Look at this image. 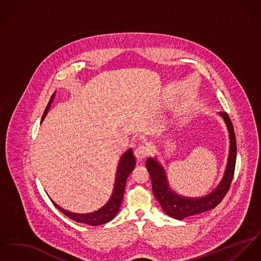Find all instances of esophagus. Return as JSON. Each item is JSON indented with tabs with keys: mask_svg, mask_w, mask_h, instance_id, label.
<instances>
[{
	"mask_svg": "<svg viewBox=\"0 0 261 261\" xmlns=\"http://www.w3.org/2000/svg\"><path fill=\"white\" fill-rule=\"evenodd\" d=\"M150 154V148L147 145H139L134 150V155L138 160H143Z\"/></svg>",
	"mask_w": 261,
	"mask_h": 261,
	"instance_id": "esophagus-1",
	"label": "esophagus"
}]
</instances>
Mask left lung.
<instances>
[{"instance_id":"obj_1","label":"left lung","mask_w":261,"mask_h":261,"mask_svg":"<svg viewBox=\"0 0 261 261\" xmlns=\"http://www.w3.org/2000/svg\"><path fill=\"white\" fill-rule=\"evenodd\" d=\"M219 114L223 117L228 128L230 137V150L223 179L216 187V189L210 194L201 198H186L177 195L175 192L170 190L166 179V174L157 160L148 158L146 161V168L150 174L152 181L153 193L163 210L175 219H183L185 217L213 209L222 201L230 188L236 162V138L231 120L228 114L226 112H220Z\"/></svg>"}]
</instances>
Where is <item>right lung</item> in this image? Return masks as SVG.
Here are the masks:
<instances>
[{"mask_svg":"<svg viewBox=\"0 0 261 261\" xmlns=\"http://www.w3.org/2000/svg\"><path fill=\"white\" fill-rule=\"evenodd\" d=\"M53 97H54V94L52 95V97H51V99H50V101H49V103L46 107V110H45L43 117H42V121L47 115V112H48V110L51 106ZM135 164H136L135 157L133 156L132 150L129 149L126 153L123 154V156L120 159L118 169H117L115 186H114V190H113V193L111 195V198L102 208H100L97 211H94L92 213H87V214H78V213L67 211V210L63 209L62 207H60L56 203L53 202V200H51V201L63 214H65L67 217H69L70 219H72L76 222L85 223V224L91 225V226H97V225L105 224V223L111 221L116 216V214L119 211V208L121 206L122 200H123V195H124V190H125L127 177H128L129 174L132 172L133 168L135 167Z\"/></svg>","mask_w":261,"mask_h":261,"instance_id":"obj_1","label":"right lung"}]
</instances>
